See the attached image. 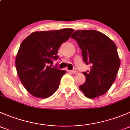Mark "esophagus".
Segmentation results:
<instances>
[{
    "label": "esophagus",
    "mask_w": 130,
    "mask_h": 130,
    "mask_svg": "<svg viewBox=\"0 0 130 130\" xmlns=\"http://www.w3.org/2000/svg\"><path fill=\"white\" fill-rule=\"evenodd\" d=\"M68 72H69L70 73H76V70L75 69H73V70H68Z\"/></svg>",
    "instance_id": "34e87169"
}]
</instances>
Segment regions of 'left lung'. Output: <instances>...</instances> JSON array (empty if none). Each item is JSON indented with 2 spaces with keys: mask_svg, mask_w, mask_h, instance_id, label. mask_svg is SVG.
Instances as JSON below:
<instances>
[{
  "mask_svg": "<svg viewBox=\"0 0 130 130\" xmlns=\"http://www.w3.org/2000/svg\"><path fill=\"white\" fill-rule=\"evenodd\" d=\"M82 50L84 61L90 71L82 72L86 81L79 86L90 99L105 94L111 87L120 66L117 47L106 35L95 30H78L72 35Z\"/></svg>",
  "mask_w": 130,
  "mask_h": 130,
  "instance_id": "left-lung-1",
  "label": "left lung"
}]
</instances>
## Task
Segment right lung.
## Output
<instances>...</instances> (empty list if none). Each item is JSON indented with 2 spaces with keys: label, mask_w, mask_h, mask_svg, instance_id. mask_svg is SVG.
<instances>
[{
  "label": "right lung",
  "mask_w": 130,
  "mask_h": 130,
  "mask_svg": "<svg viewBox=\"0 0 130 130\" xmlns=\"http://www.w3.org/2000/svg\"><path fill=\"white\" fill-rule=\"evenodd\" d=\"M73 31L65 28L34 32L21 44L15 58L17 72L25 89L35 97L49 98L58 89L66 72L49 64L58 58L59 48Z\"/></svg>",
  "instance_id": "1"
}]
</instances>
